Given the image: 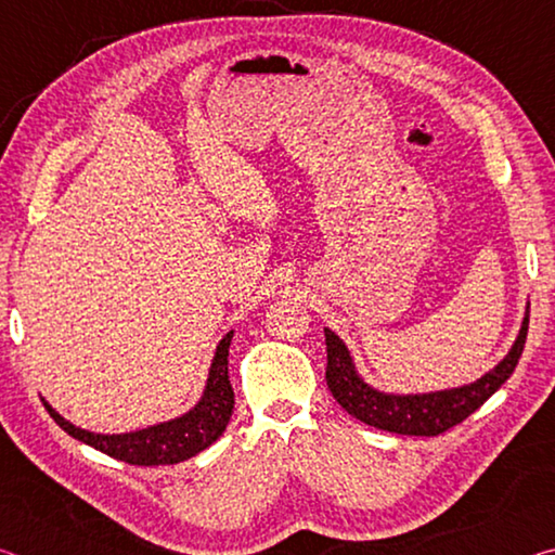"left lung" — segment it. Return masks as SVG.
I'll return each instance as SVG.
<instances>
[{
	"mask_svg": "<svg viewBox=\"0 0 555 555\" xmlns=\"http://www.w3.org/2000/svg\"><path fill=\"white\" fill-rule=\"evenodd\" d=\"M526 333H529V311L524 315L521 331L516 335L509 354L473 384L457 389H443L430 393H384L370 387L354 370L347 345L333 331L325 327L327 345V370L325 382L333 391L335 401L360 418L362 424L401 436H440L448 428L457 426L469 413H475L502 384L512 377V372L524 352Z\"/></svg>",
	"mask_w": 555,
	"mask_h": 555,
	"instance_id": "left-lung-1",
	"label": "left lung"
}]
</instances>
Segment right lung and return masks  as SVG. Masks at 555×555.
I'll use <instances>...</instances> for the list:
<instances>
[{
	"label": "right lung",
	"instance_id": "obj_1",
	"mask_svg": "<svg viewBox=\"0 0 555 555\" xmlns=\"http://www.w3.org/2000/svg\"><path fill=\"white\" fill-rule=\"evenodd\" d=\"M232 331L222 337L218 350H215L208 384L201 401L183 413V416L164 421V424L149 426L131 434H92V430L73 426L55 411L49 401L43 399L46 411L59 424L65 434L92 446L100 453L117 457L129 465H176L183 460L198 455L201 450L212 446L228 428L232 409H234V391L228 374V354H230Z\"/></svg>",
	"mask_w": 555,
	"mask_h": 555
}]
</instances>
